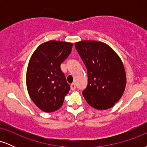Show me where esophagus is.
Listing matches in <instances>:
<instances>
[{"mask_svg": "<svg viewBox=\"0 0 147 147\" xmlns=\"http://www.w3.org/2000/svg\"><path fill=\"white\" fill-rule=\"evenodd\" d=\"M70 88H71L72 90H75L76 89V84L75 83L70 84Z\"/></svg>", "mask_w": 147, "mask_h": 147, "instance_id": "obj_1", "label": "esophagus"}]
</instances>
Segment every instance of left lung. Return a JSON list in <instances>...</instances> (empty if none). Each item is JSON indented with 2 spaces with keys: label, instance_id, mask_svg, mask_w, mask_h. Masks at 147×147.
<instances>
[{
  "label": "left lung",
  "instance_id": "1",
  "mask_svg": "<svg viewBox=\"0 0 147 147\" xmlns=\"http://www.w3.org/2000/svg\"><path fill=\"white\" fill-rule=\"evenodd\" d=\"M75 46L87 69L88 85L82 91L84 98L96 109H110L122 97L126 87L120 58L102 42L82 41Z\"/></svg>",
  "mask_w": 147,
  "mask_h": 147
}]
</instances>
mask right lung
Returning a JSON list of instances; mask_svg holds the SVG:
<instances>
[{
    "label": "right lung",
    "instance_id": "right-lung-1",
    "mask_svg": "<svg viewBox=\"0 0 147 147\" xmlns=\"http://www.w3.org/2000/svg\"><path fill=\"white\" fill-rule=\"evenodd\" d=\"M72 47V43L67 42H45L37 48L30 59L26 75L28 93L44 112L58 110L70 90L61 63L69 56Z\"/></svg>",
    "mask_w": 147,
    "mask_h": 147
}]
</instances>
